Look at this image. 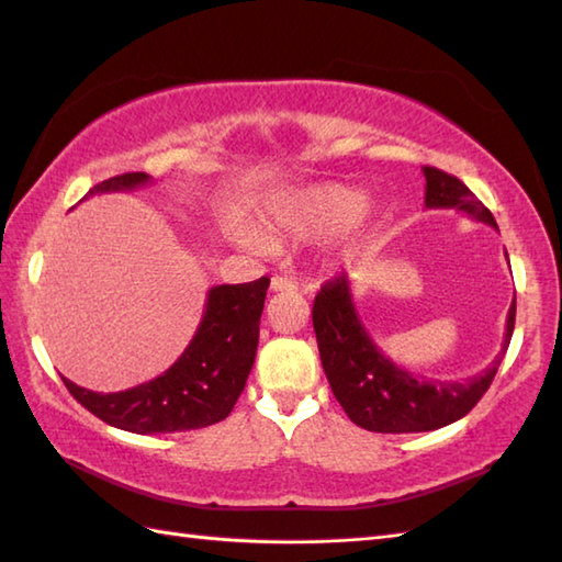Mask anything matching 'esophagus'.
Here are the masks:
<instances>
[{
	"label": "esophagus",
	"instance_id": "34e87169",
	"mask_svg": "<svg viewBox=\"0 0 562 562\" xmlns=\"http://www.w3.org/2000/svg\"><path fill=\"white\" fill-rule=\"evenodd\" d=\"M270 290L272 292H290V290H296V284L288 278H280V274H274V278L270 280Z\"/></svg>",
	"mask_w": 562,
	"mask_h": 562
}]
</instances>
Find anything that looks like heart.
Wrapping results in <instances>:
<instances>
[{
	"label": "heart",
	"mask_w": 562,
	"mask_h": 562,
	"mask_svg": "<svg viewBox=\"0 0 562 562\" xmlns=\"http://www.w3.org/2000/svg\"><path fill=\"white\" fill-rule=\"evenodd\" d=\"M272 218L284 234L304 240H326L344 234L340 252L353 256L370 226L372 209L362 204V194L353 187L314 184L282 196ZM244 244L256 250L270 248V240L258 231H248Z\"/></svg>",
	"instance_id": "b5f03b06"
}]
</instances>
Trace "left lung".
I'll list each match as a JSON object with an SVG mask.
<instances>
[{
	"label": "left lung",
	"mask_w": 562,
	"mask_h": 562,
	"mask_svg": "<svg viewBox=\"0 0 562 562\" xmlns=\"http://www.w3.org/2000/svg\"><path fill=\"white\" fill-rule=\"evenodd\" d=\"M426 209H458L497 228L490 209L453 175L424 168ZM516 296L507 314L502 350L490 366L468 380H426L382 353L362 326L350 294L348 274H338L316 294L312 322L318 356L334 397L350 422L375 434H419L453 424L475 406L497 375L514 334Z\"/></svg>",
	"instance_id": "left-lung-1"
}]
</instances>
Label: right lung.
Returning a JSON list of instances; mask_svg holds the SVG:
<instances>
[{"instance_id": "obj_1", "label": "right lung", "mask_w": 562, "mask_h": 562, "mask_svg": "<svg viewBox=\"0 0 562 562\" xmlns=\"http://www.w3.org/2000/svg\"><path fill=\"white\" fill-rule=\"evenodd\" d=\"M146 172H124L94 184L90 194L131 192L148 184ZM268 278L209 290L202 322L184 353L156 380L124 392H92L63 378L65 387L109 426L131 434H172L224 422L246 387L258 350Z\"/></svg>"}]
</instances>
